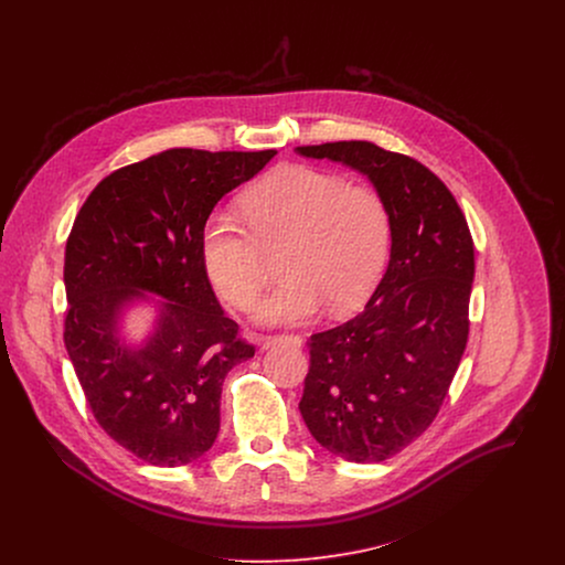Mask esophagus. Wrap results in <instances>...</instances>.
I'll use <instances>...</instances> for the list:
<instances>
[{"instance_id":"esophagus-1","label":"esophagus","mask_w":565,"mask_h":565,"mask_svg":"<svg viewBox=\"0 0 565 565\" xmlns=\"http://www.w3.org/2000/svg\"><path fill=\"white\" fill-rule=\"evenodd\" d=\"M280 343H289V345H296L300 348L302 345V339L298 334H267V337H260V345L267 350V348H274V345H280Z\"/></svg>"}]
</instances>
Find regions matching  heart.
<instances>
[{
    "label": "heart",
    "instance_id": "b5f03b06",
    "mask_svg": "<svg viewBox=\"0 0 565 565\" xmlns=\"http://www.w3.org/2000/svg\"><path fill=\"white\" fill-rule=\"evenodd\" d=\"M245 221L215 211L202 231V263L217 294L249 309L265 287V249L280 252V285L258 305L265 323L311 320L323 305L343 316L376 289L392 247L385 200L343 175L280 164L242 195Z\"/></svg>",
    "mask_w": 565,
    "mask_h": 565
}]
</instances>
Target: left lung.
I'll return each instance as SVG.
<instances>
[{
    "label": "left lung",
    "instance_id": "left-lung-1",
    "mask_svg": "<svg viewBox=\"0 0 565 565\" xmlns=\"http://www.w3.org/2000/svg\"><path fill=\"white\" fill-rule=\"evenodd\" d=\"M365 173L392 217V258L365 309L309 339L300 413L323 448L379 463L437 417L470 332L475 242L450 189L422 162L370 141L302 146Z\"/></svg>",
    "mask_w": 565,
    "mask_h": 565
}]
</instances>
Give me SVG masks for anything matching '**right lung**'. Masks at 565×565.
Instances as JSON below:
<instances>
[{
    "label": "right lung",
    "instance_id": "obj_1",
    "mask_svg": "<svg viewBox=\"0 0 565 565\" xmlns=\"http://www.w3.org/2000/svg\"><path fill=\"white\" fill-rule=\"evenodd\" d=\"M263 152L167 150L106 175L65 247V348L104 433L146 463L175 468L217 439L226 374L254 356L224 316L202 263L215 204L274 159ZM166 298L141 349L116 337L120 309Z\"/></svg>",
    "mask_w": 565,
    "mask_h": 565
}]
</instances>
